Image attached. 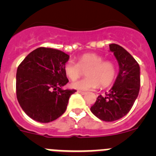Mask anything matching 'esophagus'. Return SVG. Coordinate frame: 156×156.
Instances as JSON below:
<instances>
[{
    "instance_id": "esophagus-1",
    "label": "esophagus",
    "mask_w": 156,
    "mask_h": 156,
    "mask_svg": "<svg viewBox=\"0 0 156 156\" xmlns=\"http://www.w3.org/2000/svg\"><path fill=\"white\" fill-rule=\"evenodd\" d=\"M78 93H80V94H82V95H84V94H86V92H83V91H80V90H78Z\"/></svg>"
}]
</instances>
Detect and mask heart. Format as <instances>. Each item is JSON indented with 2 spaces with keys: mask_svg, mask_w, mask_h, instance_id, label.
<instances>
[{
  "mask_svg": "<svg viewBox=\"0 0 156 156\" xmlns=\"http://www.w3.org/2000/svg\"><path fill=\"white\" fill-rule=\"evenodd\" d=\"M85 71L87 77L72 83L71 87L79 90H93L109 85L116 73L115 63L112 61H103L102 56L93 53L83 54L77 58V63L69 61L65 64V73L71 80H75Z\"/></svg>",
  "mask_w": 156,
  "mask_h": 156,
  "instance_id": "b5f03b06",
  "label": "heart"
}]
</instances>
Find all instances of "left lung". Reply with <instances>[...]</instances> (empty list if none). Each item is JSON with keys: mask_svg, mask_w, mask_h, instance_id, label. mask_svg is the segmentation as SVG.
Listing matches in <instances>:
<instances>
[{"mask_svg": "<svg viewBox=\"0 0 156 156\" xmlns=\"http://www.w3.org/2000/svg\"><path fill=\"white\" fill-rule=\"evenodd\" d=\"M119 64V73L113 86L105 96L99 95L90 107L92 113L105 122L118 120L131 109L140 90V66L122 47L109 44Z\"/></svg>", "mask_w": 156, "mask_h": 156, "instance_id": "obj_1", "label": "left lung"}]
</instances>
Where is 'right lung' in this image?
<instances>
[{"label": "right lung", "mask_w": 156, "mask_h": 156, "mask_svg": "<svg viewBox=\"0 0 156 156\" xmlns=\"http://www.w3.org/2000/svg\"><path fill=\"white\" fill-rule=\"evenodd\" d=\"M69 55L53 48H39L30 53L16 73V95L25 113L34 120L49 122L66 112L76 90H63L69 82L64 66Z\"/></svg>", "instance_id": "obj_1"}]
</instances>
